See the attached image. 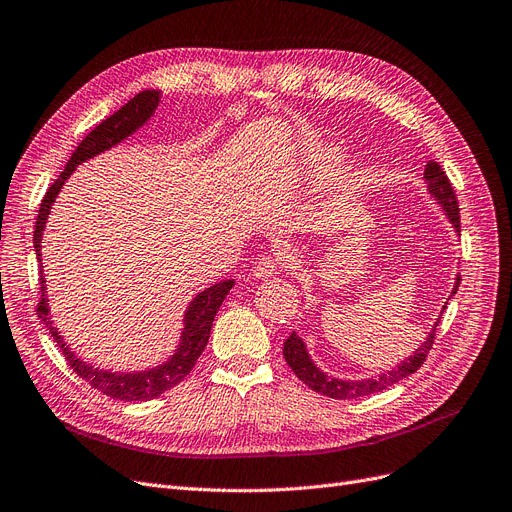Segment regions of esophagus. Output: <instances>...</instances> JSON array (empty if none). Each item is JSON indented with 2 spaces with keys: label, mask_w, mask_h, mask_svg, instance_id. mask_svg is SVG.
<instances>
[{
  "label": "esophagus",
  "mask_w": 512,
  "mask_h": 512,
  "mask_svg": "<svg viewBox=\"0 0 512 512\" xmlns=\"http://www.w3.org/2000/svg\"><path fill=\"white\" fill-rule=\"evenodd\" d=\"M280 257H276V255H266V257H261L257 263H255V270H253V276L255 278H259V280H266V278H272L276 272H278V268H280Z\"/></svg>",
  "instance_id": "1"
}]
</instances>
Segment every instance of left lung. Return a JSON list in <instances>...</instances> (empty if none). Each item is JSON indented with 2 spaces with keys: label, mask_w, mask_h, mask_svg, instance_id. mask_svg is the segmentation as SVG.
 Here are the masks:
<instances>
[{
  "label": "left lung",
  "mask_w": 512,
  "mask_h": 512,
  "mask_svg": "<svg viewBox=\"0 0 512 512\" xmlns=\"http://www.w3.org/2000/svg\"><path fill=\"white\" fill-rule=\"evenodd\" d=\"M424 179L428 183L430 196L443 206L447 219L451 221L453 227H456V232H460V208H458L456 194H453V187H451V183H449V179L445 175V170L437 162L430 160L426 164V168H424ZM460 280L462 278L458 276L456 278V285H453L451 295H456V291L460 287ZM443 310H445V306H443ZM439 320H437V323H434L432 331L428 333L426 342L418 350H415L409 358L401 361L392 371L382 373V375H377V377H367V380H337V377H331V375L320 371L314 365L312 358H310L308 348L304 344V339H301L295 331L287 337L285 348H282V354H285V361L293 369V373L308 388H312L314 392L325 394V396H329V399H358V396H369V394H375V392H382L388 386L401 382L403 377L418 371L424 365L426 354L432 348L434 331H437Z\"/></svg>",
  "instance_id": "8db88e82"
}]
</instances>
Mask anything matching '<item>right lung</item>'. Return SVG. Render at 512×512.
I'll list each match as a JSON object with an SVG mask.
<instances>
[{"instance_id":"1","label":"right lung","mask_w":512,"mask_h":512,"mask_svg":"<svg viewBox=\"0 0 512 512\" xmlns=\"http://www.w3.org/2000/svg\"><path fill=\"white\" fill-rule=\"evenodd\" d=\"M160 99H162L160 90H143V92L135 94V97H132L122 109H118L113 116H109L92 132H88V137L78 147H75L69 162L65 164V170L59 175V179L50 185V189L40 204V213H37L35 232H33V249H35L37 261H40V268H44L42 266V234H44L48 215H50V208H52L56 196H59V192L63 189L65 181L71 177L75 166L103 154V151L111 149L113 145H118L126 137H130L132 132H137L151 116H154ZM44 282L46 280L42 276L40 278L42 297H40V304H37V314H40L42 323L46 325L56 346H59L61 352L65 354L69 367L92 388H97L99 392L111 396V399L130 401V403L156 399V396L164 394L166 390H170L185 380L187 373L194 369L198 356L206 348L217 310L221 308L225 295L230 293V289L234 287V280H221V282H217V285L198 293L192 304H189L185 310L181 342H179V348L175 350V354L158 367L126 373V371H107V369L92 367L90 363H84L80 356H75V352L63 342V337L59 335V331H56V327L52 325V320L48 316L50 310H48Z\"/></svg>"}]
</instances>
